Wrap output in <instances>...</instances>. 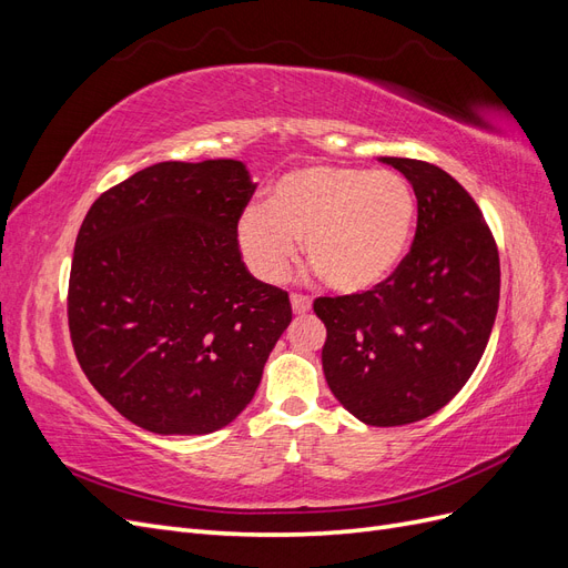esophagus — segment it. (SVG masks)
<instances>
[{
  "label": "esophagus",
  "mask_w": 568,
  "mask_h": 568,
  "mask_svg": "<svg viewBox=\"0 0 568 568\" xmlns=\"http://www.w3.org/2000/svg\"><path fill=\"white\" fill-rule=\"evenodd\" d=\"M291 307H294L296 315H305V313H311L313 301L303 294H291Z\"/></svg>",
  "instance_id": "esophagus-1"
}]
</instances>
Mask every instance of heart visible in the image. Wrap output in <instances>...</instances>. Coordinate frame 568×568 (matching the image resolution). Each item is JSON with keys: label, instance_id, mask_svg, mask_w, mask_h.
Masks as SVG:
<instances>
[{"label": "heart", "instance_id": "1", "mask_svg": "<svg viewBox=\"0 0 568 568\" xmlns=\"http://www.w3.org/2000/svg\"><path fill=\"white\" fill-rule=\"evenodd\" d=\"M417 225V196L395 170L305 165L272 184L265 209L239 220V244L265 280H284L303 239L305 261L341 294L384 282Z\"/></svg>", "mask_w": 568, "mask_h": 568}]
</instances>
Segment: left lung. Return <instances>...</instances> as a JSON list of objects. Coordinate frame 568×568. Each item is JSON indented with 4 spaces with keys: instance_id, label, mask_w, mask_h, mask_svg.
<instances>
[{
    "instance_id": "8db88e82",
    "label": "left lung",
    "mask_w": 568,
    "mask_h": 568,
    "mask_svg": "<svg viewBox=\"0 0 568 568\" xmlns=\"http://www.w3.org/2000/svg\"><path fill=\"white\" fill-rule=\"evenodd\" d=\"M409 180L417 232L384 282L315 298L326 326L322 369L336 400L369 426L432 417L469 382L500 301V255L484 213L453 175L382 159Z\"/></svg>"
}]
</instances>
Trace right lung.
<instances>
[{
  "label": "right lung",
  "instance_id": "right-lung-1",
  "mask_svg": "<svg viewBox=\"0 0 568 568\" xmlns=\"http://www.w3.org/2000/svg\"><path fill=\"white\" fill-rule=\"evenodd\" d=\"M255 192L230 159L149 165L82 220L68 280V329L90 384L161 436L236 419L291 322L288 294L239 253Z\"/></svg>",
  "mask_w": 568,
  "mask_h": 568
}]
</instances>
